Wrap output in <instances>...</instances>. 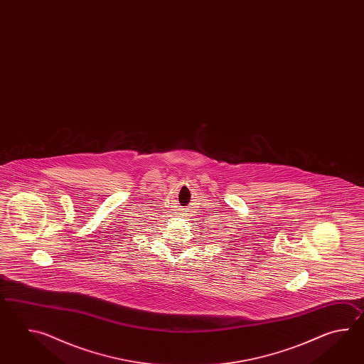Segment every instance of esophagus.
<instances>
[{
    "mask_svg": "<svg viewBox=\"0 0 364 364\" xmlns=\"http://www.w3.org/2000/svg\"><path fill=\"white\" fill-rule=\"evenodd\" d=\"M182 216L185 217H191L193 216V213H190V210H183V213H181Z\"/></svg>",
    "mask_w": 364,
    "mask_h": 364,
    "instance_id": "1",
    "label": "esophagus"
}]
</instances>
